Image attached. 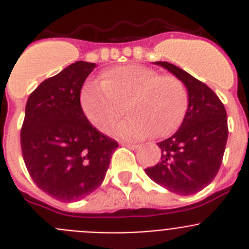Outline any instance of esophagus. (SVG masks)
Masks as SVG:
<instances>
[{
	"mask_svg": "<svg viewBox=\"0 0 249 249\" xmlns=\"http://www.w3.org/2000/svg\"><path fill=\"white\" fill-rule=\"evenodd\" d=\"M123 145H126L127 148H129V149H138V148H140V145L138 144H132V143H124V144Z\"/></svg>",
	"mask_w": 249,
	"mask_h": 249,
	"instance_id": "obj_1",
	"label": "esophagus"
}]
</instances>
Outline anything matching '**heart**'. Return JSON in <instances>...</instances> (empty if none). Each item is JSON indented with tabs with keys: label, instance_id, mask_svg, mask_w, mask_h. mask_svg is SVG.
I'll list each match as a JSON object with an SVG mask.
<instances>
[{
	"label": "heart",
	"instance_id": "obj_1",
	"mask_svg": "<svg viewBox=\"0 0 249 249\" xmlns=\"http://www.w3.org/2000/svg\"><path fill=\"white\" fill-rule=\"evenodd\" d=\"M80 104L91 124L101 132L111 129L126 105L131 115L118 123L113 133L124 140H142L152 132L157 137L174 132L184 120L189 95L177 76L129 64L105 71L101 83H86Z\"/></svg>",
	"mask_w": 249,
	"mask_h": 249
}]
</instances>
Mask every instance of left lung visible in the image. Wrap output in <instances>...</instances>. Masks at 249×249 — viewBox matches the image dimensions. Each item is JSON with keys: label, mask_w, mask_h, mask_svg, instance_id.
<instances>
[{"label": "left lung", "mask_w": 249, "mask_h": 249, "mask_svg": "<svg viewBox=\"0 0 249 249\" xmlns=\"http://www.w3.org/2000/svg\"><path fill=\"white\" fill-rule=\"evenodd\" d=\"M186 86L188 109L180 128L158 143L160 160L145 169L158 185L179 195L202 190L215 179L229 137L227 113L206 84L166 61H156Z\"/></svg>", "instance_id": "obj_1"}]
</instances>
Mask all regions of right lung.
<instances>
[{
	"mask_svg": "<svg viewBox=\"0 0 249 249\" xmlns=\"http://www.w3.org/2000/svg\"><path fill=\"white\" fill-rule=\"evenodd\" d=\"M95 63L76 61L29 95L20 129L22 156L36 185L63 202L102 184L118 143L89 122L80 92Z\"/></svg>",
	"mask_w": 249,
	"mask_h": 249,
	"instance_id": "1",
	"label": "right lung"
}]
</instances>
